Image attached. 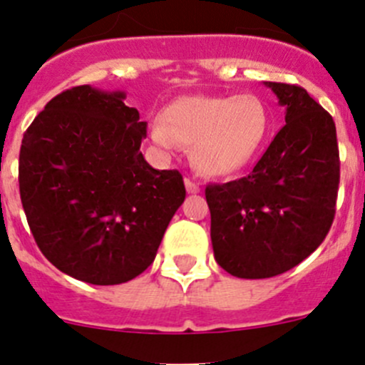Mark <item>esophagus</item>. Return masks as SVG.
<instances>
[{
  "label": "esophagus",
  "mask_w": 365,
  "mask_h": 365,
  "mask_svg": "<svg viewBox=\"0 0 365 365\" xmlns=\"http://www.w3.org/2000/svg\"><path fill=\"white\" fill-rule=\"evenodd\" d=\"M185 187H187V192H190V194H197L199 190H201L199 183L192 178H185Z\"/></svg>",
  "instance_id": "obj_1"
}]
</instances>
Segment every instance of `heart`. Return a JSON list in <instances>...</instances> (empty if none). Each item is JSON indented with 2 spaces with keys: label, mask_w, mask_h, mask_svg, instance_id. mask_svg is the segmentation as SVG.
<instances>
[{
  "label": "heart",
  "mask_w": 365,
  "mask_h": 365,
  "mask_svg": "<svg viewBox=\"0 0 365 365\" xmlns=\"http://www.w3.org/2000/svg\"><path fill=\"white\" fill-rule=\"evenodd\" d=\"M271 128L269 110L255 94L185 96L171 103L164 117L150 122V138L159 150L192 147L199 171L224 176L241 170L262 148Z\"/></svg>",
  "instance_id": "b5f03b06"
}]
</instances>
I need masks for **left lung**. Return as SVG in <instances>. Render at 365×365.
I'll return each mask as SVG.
<instances>
[{"mask_svg": "<svg viewBox=\"0 0 365 365\" xmlns=\"http://www.w3.org/2000/svg\"><path fill=\"white\" fill-rule=\"evenodd\" d=\"M287 124L248 176L206 185L215 260L237 278H271L301 264L336 215L339 150L331 113L290 83L266 82Z\"/></svg>", "mask_w": 365, "mask_h": 365, "instance_id": "8db88e82", "label": "left lung"}]
</instances>
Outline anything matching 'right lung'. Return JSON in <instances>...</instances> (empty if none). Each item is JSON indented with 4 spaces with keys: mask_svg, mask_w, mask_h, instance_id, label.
I'll list each match as a JSON object with an SVG mask.
<instances>
[{
    "mask_svg": "<svg viewBox=\"0 0 365 365\" xmlns=\"http://www.w3.org/2000/svg\"><path fill=\"white\" fill-rule=\"evenodd\" d=\"M124 99L91 86L61 92L31 122L19 153L22 208L38 248L92 285L143 273L185 199L178 171L145 160L147 122Z\"/></svg>",
    "mask_w": 365,
    "mask_h": 365,
    "instance_id": "add662e5",
    "label": "right lung"
}]
</instances>
